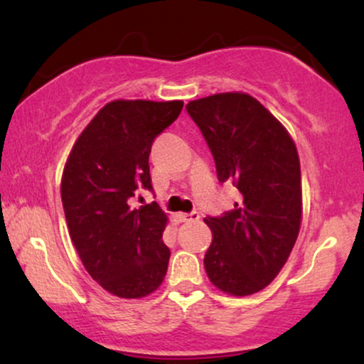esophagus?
Returning a JSON list of instances; mask_svg holds the SVG:
<instances>
[{"label": "esophagus", "instance_id": "esophagus-1", "mask_svg": "<svg viewBox=\"0 0 364 364\" xmlns=\"http://www.w3.org/2000/svg\"><path fill=\"white\" fill-rule=\"evenodd\" d=\"M181 218L183 222H197L200 218V213L198 212H191V213H182Z\"/></svg>", "mask_w": 364, "mask_h": 364}]
</instances>
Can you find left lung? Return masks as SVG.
Wrapping results in <instances>:
<instances>
[{
  "label": "left lung",
  "instance_id": "8db88e82",
  "mask_svg": "<svg viewBox=\"0 0 364 364\" xmlns=\"http://www.w3.org/2000/svg\"><path fill=\"white\" fill-rule=\"evenodd\" d=\"M205 137L220 182L240 192L233 210L207 217L203 258L210 282L233 296L260 291L285 265L301 225L296 146L273 114L245 92H222L186 106Z\"/></svg>",
  "mask_w": 364,
  "mask_h": 364
}]
</instances>
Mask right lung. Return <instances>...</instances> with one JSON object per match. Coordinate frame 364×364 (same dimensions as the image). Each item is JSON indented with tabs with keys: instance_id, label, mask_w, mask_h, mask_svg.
<instances>
[{
	"instance_id": "right-lung-1",
	"label": "right lung",
	"mask_w": 364,
	"mask_h": 364,
	"mask_svg": "<svg viewBox=\"0 0 364 364\" xmlns=\"http://www.w3.org/2000/svg\"><path fill=\"white\" fill-rule=\"evenodd\" d=\"M182 107V101L107 102L64 166L61 198L69 235L92 280L116 296L151 295L167 273L166 212L156 202L132 208L129 200L142 188L152 191V142Z\"/></svg>"
}]
</instances>
